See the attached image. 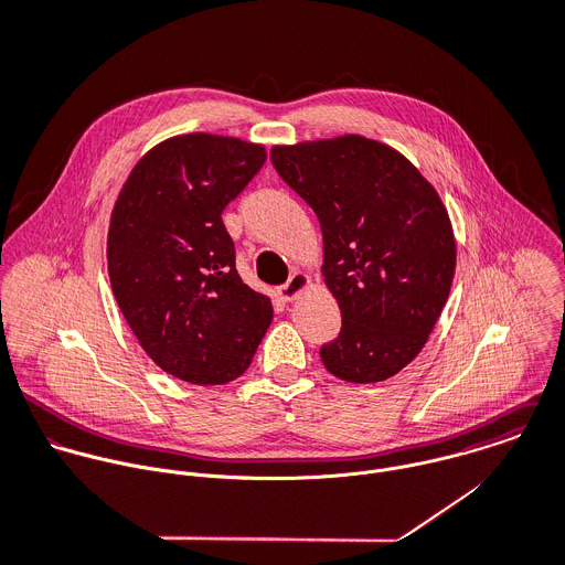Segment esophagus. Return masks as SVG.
I'll use <instances>...</instances> for the list:
<instances>
[{"instance_id":"34e87169","label":"esophagus","mask_w":565,"mask_h":565,"mask_svg":"<svg viewBox=\"0 0 565 565\" xmlns=\"http://www.w3.org/2000/svg\"><path fill=\"white\" fill-rule=\"evenodd\" d=\"M310 284V279L303 273H295L284 286L277 288V295L281 301H292L301 290H306Z\"/></svg>"}]
</instances>
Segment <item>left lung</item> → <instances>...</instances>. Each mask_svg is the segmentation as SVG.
I'll use <instances>...</instances> for the list:
<instances>
[{
    "label": "left lung",
    "instance_id": "obj_1",
    "mask_svg": "<svg viewBox=\"0 0 565 565\" xmlns=\"http://www.w3.org/2000/svg\"><path fill=\"white\" fill-rule=\"evenodd\" d=\"M270 160L321 224L343 321L319 352L326 370L348 383L398 374L427 343L456 273L440 195L396 149L354 134L275 147Z\"/></svg>",
    "mask_w": 565,
    "mask_h": 565
}]
</instances>
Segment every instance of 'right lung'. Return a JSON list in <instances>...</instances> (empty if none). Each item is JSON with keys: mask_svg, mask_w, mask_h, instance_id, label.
Instances as JSON below:
<instances>
[{"mask_svg": "<svg viewBox=\"0 0 565 565\" xmlns=\"http://www.w3.org/2000/svg\"><path fill=\"white\" fill-rule=\"evenodd\" d=\"M264 162L262 145L175 136L134 167L116 200L107 237L116 303L149 359L186 383L242 376L273 321L270 299L237 275L222 222Z\"/></svg>", "mask_w": 565, "mask_h": 565, "instance_id": "add662e5", "label": "right lung"}]
</instances>
